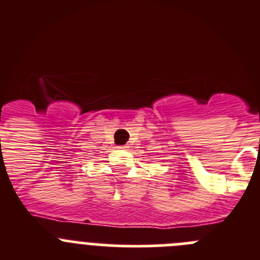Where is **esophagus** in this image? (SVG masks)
<instances>
[{"label":"esophagus","instance_id":"obj_1","mask_svg":"<svg viewBox=\"0 0 260 260\" xmlns=\"http://www.w3.org/2000/svg\"><path fill=\"white\" fill-rule=\"evenodd\" d=\"M118 149H121V150H126L127 149V145H118Z\"/></svg>","mask_w":260,"mask_h":260}]
</instances>
